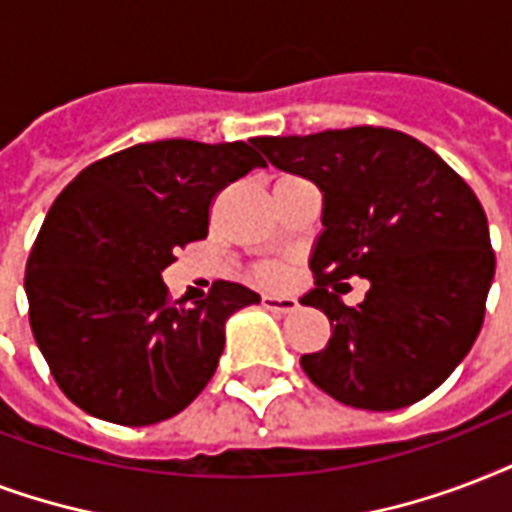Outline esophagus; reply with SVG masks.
<instances>
[{"mask_svg":"<svg viewBox=\"0 0 512 512\" xmlns=\"http://www.w3.org/2000/svg\"><path fill=\"white\" fill-rule=\"evenodd\" d=\"M261 304L267 307L269 312H291L296 310V299H291V296H264L261 299Z\"/></svg>","mask_w":512,"mask_h":512,"instance_id":"34e87169","label":"esophagus"}]
</instances>
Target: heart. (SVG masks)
I'll return each mask as SVG.
<instances>
[{"mask_svg": "<svg viewBox=\"0 0 512 512\" xmlns=\"http://www.w3.org/2000/svg\"><path fill=\"white\" fill-rule=\"evenodd\" d=\"M285 277V272L280 267H261L259 269V280H264V283H280Z\"/></svg>", "mask_w": 512, "mask_h": 512, "instance_id": "heart-1", "label": "heart"}]
</instances>
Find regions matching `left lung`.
<instances>
[{
  "instance_id": "obj_1",
  "label": "left lung",
  "mask_w": 512,
  "mask_h": 512,
  "mask_svg": "<svg viewBox=\"0 0 512 512\" xmlns=\"http://www.w3.org/2000/svg\"><path fill=\"white\" fill-rule=\"evenodd\" d=\"M275 168L323 194L315 288L301 304L331 320L301 368L339 403L411 406L449 379L483 326L494 280L489 224L473 189L417 138L387 128L253 138ZM372 283L358 308L342 279Z\"/></svg>"
}]
</instances>
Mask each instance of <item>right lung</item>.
<instances>
[{"mask_svg":"<svg viewBox=\"0 0 512 512\" xmlns=\"http://www.w3.org/2000/svg\"><path fill=\"white\" fill-rule=\"evenodd\" d=\"M267 162L253 146L168 138L87 165L47 211L26 264L29 320L63 395L90 417L144 427L184 411L216 374L224 328L259 304L219 280L170 304L162 272L208 235L227 184Z\"/></svg>","mask_w":512,"mask_h":512,"instance_id":"1","label":"right lung"}]
</instances>
